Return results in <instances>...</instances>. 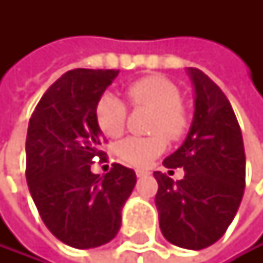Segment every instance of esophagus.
<instances>
[{"mask_svg":"<svg viewBox=\"0 0 263 263\" xmlns=\"http://www.w3.org/2000/svg\"><path fill=\"white\" fill-rule=\"evenodd\" d=\"M136 175H137L139 178H142V177L149 175V172H148V170H145V168H137V170H136Z\"/></svg>","mask_w":263,"mask_h":263,"instance_id":"1","label":"esophagus"}]
</instances>
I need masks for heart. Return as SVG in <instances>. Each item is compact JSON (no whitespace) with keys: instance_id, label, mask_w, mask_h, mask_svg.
Returning a JSON list of instances; mask_svg holds the SVG:
<instances>
[{"instance_id":"1","label":"heart","mask_w":263,"mask_h":263,"mask_svg":"<svg viewBox=\"0 0 263 263\" xmlns=\"http://www.w3.org/2000/svg\"><path fill=\"white\" fill-rule=\"evenodd\" d=\"M126 96L133 105H148L155 108L149 136H130L121 140L117 153L121 161L134 167H148L167 146L166 133L170 139H180L187 127V118L181 108L183 96L178 86L161 76L142 77L126 86ZM127 107L124 101L114 95L104 93L95 107L98 127L107 137H118L126 126Z\"/></svg>"}]
</instances>
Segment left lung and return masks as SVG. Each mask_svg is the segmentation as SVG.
<instances>
[{
	"mask_svg": "<svg viewBox=\"0 0 263 263\" xmlns=\"http://www.w3.org/2000/svg\"><path fill=\"white\" fill-rule=\"evenodd\" d=\"M196 93L193 124L183 145L164 167H183L184 178L155 172V203L162 235L184 249L216 243L234 221L245 193L246 158L241 129L221 88L196 67H187Z\"/></svg>",
	"mask_w": 263,
	"mask_h": 263,
	"instance_id": "1",
	"label": "left lung"
}]
</instances>
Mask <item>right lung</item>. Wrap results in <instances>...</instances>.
<instances>
[{"instance_id": "add662e5", "label": "right lung", "mask_w": 263, "mask_h": 263, "mask_svg": "<svg viewBox=\"0 0 263 263\" xmlns=\"http://www.w3.org/2000/svg\"><path fill=\"white\" fill-rule=\"evenodd\" d=\"M120 70L72 69L50 86L29 118L26 181L47 229L63 243L89 249L114 240L121 210L136 186V172L112 164L108 174L91 172L102 133L95 107Z\"/></svg>"}]
</instances>
